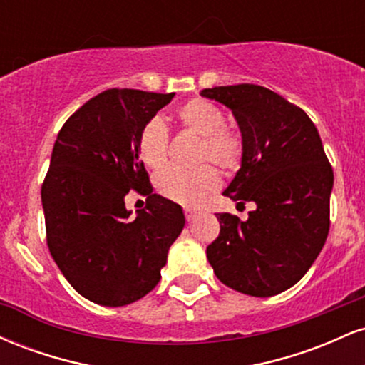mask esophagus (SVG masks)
Returning <instances> with one entry per match:
<instances>
[{
    "label": "esophagus",
    "mask_w": 365,
    "mask_h": 365,
    "mask_svg": "<svg viewBox=\"0 0 365 365\" xmlns=\"http://www.w3.org/2000/svg\"><path fill=\"white\" fill-rule=\"evenodd\" d=\"M185 217H187V221H194L197 217V212L192 211V209H185Z\"/></svg>",
    "instance_id": "obj_1"
}]
</instances>
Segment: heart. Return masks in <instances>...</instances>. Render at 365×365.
I'll return each mask as SVG.
<instances>
[{"mask_svg": "<svg viewBox=\"0 0 365 365\" xmlns=\"http://www.w3.org/2000/svg\"><path fill=\"white\" fill-rule=\"evenodd\" d=\"M178 120L188 132L202 137L199 145V161H211L225 173L238 170L244 156L240 135L225 127V116L220 108L204 99H192L178 110ZM139 158L149 168H159L168 158V130L159 118L144 125L137 140ZM220 175L209 165L195 170L170 166L159 171L154 185L159 195L187 207H197L220 188Z\"/></svg>", "mask_w": 365, "mask_h": 365, "instance_id": "b5f03b06", "label": "heart"}]
</instances>
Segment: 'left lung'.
Segmentation results:
<instances>
[{"mask_svg": "<svg viewBox=\"0 0 365 365\" xmlns=\"http://www.w3.org/2000/svg\"><path fill=\"white\" fill-rule=\"evenodd\" d=\"M200 96L225 104L242 133L240 170L225 195L254 202L249 220L220 212L207 261L221 283L252 297L278 295L302 279L329 232L333 168L316 125L295 104L254 83Z\"/></svg>", "mask_w": 365, "mask_h": 365, "instance_id": "left-lung-1", "label": "left lung"}]
</instances>
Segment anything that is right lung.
I'll return each mask as SVG.
<instances>
[{"mask_svg": "<svg viewBox=\"0 0 365 365\" xmlns=\"http://www.w3.org/2000/svg\"><path fill=\"white\" fill-rule=\"evenodd\" d=\"M173 96L108 89L78 108L54 142L41 188L48 247L94 304L121 307L148 295L185 226L178 204L153 194L137 150L142 127ZM130 190L148 197L135 218L124 207Z\"/></svg>", "mask_w": 365, "mask_h": 365, "instance_id": "obj_1", "label": "right lung"}]
</instances>
